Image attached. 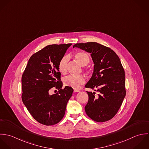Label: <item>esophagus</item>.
<instances>
[{
  "label": "esophagus",
  "mask_w": 149,
  "mask_h": 149,
  "mask_svg": "<svg viewBox=\"0 0 149 149\" xmlns=\"http://www.w3.org/2000/svg\"><path fill=\"white\" fill-rule=\"evenodd\" d=\"M81 91L79 90L74 89V93H77V92H80Z\"/></svg>",
  "instance_id": "34e87169"
}]
</instances>
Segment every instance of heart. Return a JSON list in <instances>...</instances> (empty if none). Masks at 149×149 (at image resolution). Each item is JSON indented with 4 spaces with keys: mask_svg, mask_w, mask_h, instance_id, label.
<instances>
[{
    "mask_svg": "<svg viewBox=\"0 0 149 149\" xmlns=\"http://www.w3.org/2000/svg\"><path fill=\"white\" fill-rule=\"evenodd\" d=\"M75 58L82 65H86L89 63V55L85 52L79 51L74 54ZM69 61L68 55H64L58 64V69L60 72L65 74L67 71L68 63ZM63 84L66 86L71 87L74 89H78L85 83V78L83 75H70L64 77L63 79Z\"/></svg>",
    "mask_w": 149,
    "mask_h": 149,
    "instance_id": "1",
    "label": "heart"
}]
</instances>
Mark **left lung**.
<instances>
[{"mask_svg": "<svg viewBox=\"0 0 149 149\" xmlns=\"http://www.w3.org/2000/svg\"><path fill=\"white\" fill-rule=\"evenodd\" d=\"M74 47L90 53L94 64L92 77L85 87L98 94L87 91L89 100L85 107L87 115L97 122L112 119L126 94L125 72L119 56L111 48L95 42L78 43Z\"/></svg>", "mask_w": 149, "mask_h": 149, "instance_id": "1", "label": "left lung"}]
</instances>
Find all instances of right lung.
I'll use <instances>...</instances> for the list:
<instances>
[{"mask_svg":"<svg viewBox=\"0 0 149 149\" xmlns=\"http://www.w3.org/2000/svg\"><path fill=\"white\" fill-rule=\"evenodd\" d=\"M71 44L46 46L34 54L22 76V100L33 118L45 125L58 123L64 116L73 89H62L58 64ZM58 90L50 95V90Z\"/></svg>","mask_w":149,"mask_h":149,"instance_id":"add662e5","label":"right lung"}]
</instances>
